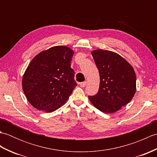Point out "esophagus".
Returning <instances> with one entry per match:
<instances>
[{
	"mask_svg": "<svg viewBox=\"0 0 157 157\" xmlns=\"http://www.w3.org/2000/svg\"><path fill=\"white\" fill-rule=\"evenodd\" d=\"M86 84H87V82H81L80 84H79V86H80L82 88H84L85 86H86Z\"/></svg>",
	"mask_w": 157,
	"mask_h": 157,
	"instance_id": "1",
	"label": "esophagus"
}]
</instances>
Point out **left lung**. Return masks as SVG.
I'll list each match as a JSON object with an SVG mask.
<instances>
[{"instance_id": "left-lung-1", "label": "left lung", "mask_w": 157, "mask_h": 157, "mask_svg": "<svg viewBox=\"0 0 157 157\" xmlns=\"http://www.w3.org/2000/svg\"><path fill=\"white\" fill-rule=\"evenodd\" d=\"M100 74L98 92L88 96L96 109L105 113L119 111L134 97L136 76L132 65L114 52L98 49L92 52Z\"/></svg>"}]
</instances>
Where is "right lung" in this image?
<instances>
[{
	"label": "right lung",
	"instance_id": "obj_1",
	"mask_svg": "<svg viewBox=\"0 0 157 157\" xmlns=\"http://www.w3.org/2000/svg\"><path fill=\"white\" fill-rule=\"evenodd\" d=\"M73 52L65 46L42 51L32 60L22 79L29 102L40 111L52 112L69 99L77 86L71 68Z\"/></svg>",
	"mask_w": 157,
	"mask_h": 157
}]
</instances>
